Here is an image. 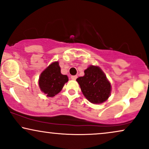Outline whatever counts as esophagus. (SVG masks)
Masks as SVG:
<instances>
[{"label":"esophagus","mask_w":149,"mask_h":149,"mask_svg":"<svg viewBox=\"0 0 149 149\" xmlns=\"http://www.w3.org/2000/svg\"><path fill=\"white\" fill-rule=\"evenodd\" d=\"M77 78H78V76H71V78L72 79V80H76Z\"/></svg>","instance_id":"1"}]
</instances>
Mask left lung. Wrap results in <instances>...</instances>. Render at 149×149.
<instances>
[{"mask_svg": "<svg viewBox=\"0 0 149 149\" xmlns=\"http://www.w3.org/2000/svg\"><path fill=\"white\" fill-rule=\"evenodd\" d=\"M84 76L76 79L84 97L93 104H101L110 96L111 86L107 76L97 66L84 70Z\"/></svg>", "mask_w": 149, "mask_h": 149, "instance_id": "obj_1", "label": "left lung"}]
</instances>
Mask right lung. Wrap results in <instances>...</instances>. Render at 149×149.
<instances>
[{"label":"right lung","instance_id":"right-lung-1","mask_svg":"<svg viewBox=\"0 0 149 149\" xmlns=\"http://www.w3.org/2000/svg\"><path fill=\"white\" fill-rule=\"evenodd\" d=\"M69 79L67 75H63L58 62L51 64L41 73L38 84L40 90L47 96L54 97L60 93Z\"/></svg>","mask_w":149,"mask_h":149}]
</instances>
